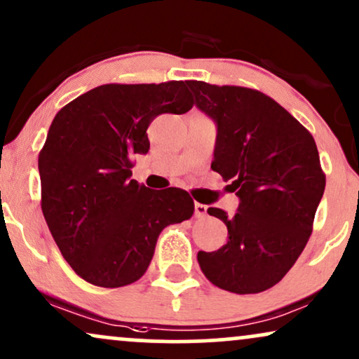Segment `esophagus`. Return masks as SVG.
<instances>
[{"instance_id":"obj_1","label":"esophagus","mask_w":359,"mask_h":359,"mask_svg":"<svg viewBox=\"0 0 359 359\" xmlns=\"http://www.w3.org/2000/svg\"><path fill=\"white\" fill-rule=\"evenodd\" d=\"M194 210H195V217H198V219H201V217H203V215H205V213H207V205H203V203L195 202Z\"/></svg>"}]
</instances>
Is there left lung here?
Masks as SVG:
<instances>
[{
    "instance_id": "left-lung-1",
    "label": "left lung",
    "mask_w": 359,
    "mask_h": 359,
    "mask_svg": "<svg viewBox=\"0 0 359 359\" xmlns=\"http://www.w3.org/2000/svg\"><path fill=\"white\" fill-rule=\"evenodd\" d=\"M187 86L195 106L217 124L212 169L240 198L233 217L207 210L226 225L229 240L212 253L198 252V265L226 292H265L288 273L311 235L326 184L315 139L260 90Z\"/></svg>"
}]
</instances>
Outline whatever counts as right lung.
I'll return each mask as SVG.
<instances>
[{
    "label": "right lung",
    "mask_w": 359,
    "mask_h": 359,
    "mask_svg": "<svg viewBox=\"0 0 359 359\" xmlns=\"http://www.w3.org/2000/svg\"><path fill=\"white\" fill-rule=\"evenodd\" d=\"M194 106L184 81L104 84L54 117L41 149V208L61 255L81 278L102 288L146 273L158 235L194 213L182 189L152 190L133 179V157L147 154L158 114Z\"/></svg>",
    "instance_id": "obj_1"
}]
</instances>
